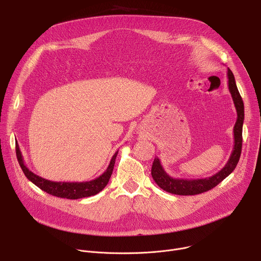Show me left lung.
<instances>
[{"instance_id": "8db88e82", "label": "left lung", "mask_w": 261, "mask_h": 261, "mask_svg": "<svg viewBox=\"0 0 261 261\" xmlns=\"http://www.w3.org/2000/svg\"><path fill=\"white\" fill-rule=\"evenodd\" d=\"M227 79H228V89L231 94L238 119L236 125L233 127V137L234 144L231 155L225 164L220 171L216 174L205 177V178H197V179H188V178H175L167 174L164 170L160 159L158 157L155 158L152 166V176L156 184L161 189L168 193L176 194V195H196L203 192H206L221 182L225 177H227L238 165V162L241 157L242 152V142H243V124L245 118L244 111V102L238 90L234 75L232 71L227 68Z\"/></svg>"}]
</instances>
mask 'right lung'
<instances>
[{"instance_id":"obj_1","label":"right lung","mask_w":261,"mask_h":261,"mask_svg":"<svg viewBox=\"0 0 261 261\" xmlns=\"http://www.w3.org/2000/svg\"><path fill=\"white\" fill-rule=\"evenodd\" d=\"M119 151L115 153V155L111 158L108 167L106 170L98 177L95 179L89 180V181H53L46 178H43L39 175L35 174L32 172L27 165L24 164L21 152L19 150L18 144L16 145V156L18 163L27 176L28 179H30L33 184H35L37 187H39L41 190L44 192L61 197V198H67V199H79V198H84V197H89L96 195L100 191H102L105 186L107 185L111 173H113L114 166L116 163V158L118 155Z\"/></svg>"}]
</instances>
